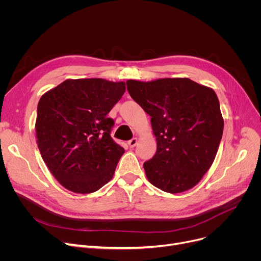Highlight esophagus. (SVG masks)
Wrapping results in <instances>:
<instances>
[{
	"label": "esophagus",
	"mask_w": 261,
	"mask_h": 261,
	"mask_svg": "<svg viewBox=\"0 0 261 261\" xmlns=\"http://www.w3.org/2000/svg\"><path fill=\"white\" fill-rule=\"evenodd\" d=\"M128 144H129V146H130V148H133V147H135L136 146V144H138V139H132V140H130L129 142H128Z\"/></svg>",
	"instance_id": "esophagus-1"
}]
</instances>
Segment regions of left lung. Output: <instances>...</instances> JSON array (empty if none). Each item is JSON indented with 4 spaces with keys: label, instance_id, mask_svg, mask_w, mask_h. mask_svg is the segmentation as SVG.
<instances>
[{
    "label": "left lung",
    "instance_id": "8db88e82",
    "mask_svg": "<svg viewBox=\"0 0 261 261\" xmlns=\"http://www.w3.org/2000/svg\"><path fill=\"white\" fill-rule=\"evenodd\" d=\"M134 101L151 116L156 152L144 163L147 179L170 194L196 186L211 168L224 121L215 91L189 78L128 80Z\"/></svg>",
    "mask_w": 261,
    "mask_h": 261
}]
</instances>
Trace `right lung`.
Masks as SVG:
<instances>
[{
  "mask_svg": "<svg viewBox=\"0 0 261 261\" xmlns=\"http://www.w3.org/2000/svg\"><path fill=\"white\" fill-rule=\"evenodd\" d=\"M126 91L125 82L67 79L41 96L36 136L41 156L63 187L91 194L113 177L125 152L111 138L108 117Z\"/></svg>",
  "mask_w": 261,
  "mask_h": 261,
  "instance_id": "1",
  "label": "right lung"
}]
</instances>
